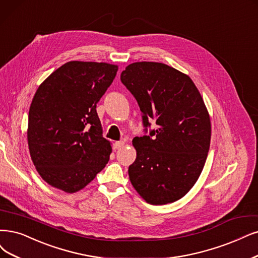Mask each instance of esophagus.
<instances>
[{"label":"esophagus","instance_id":"34e87169","mask_svg":"<svg viewBox=\"0 0 258 258\" xmlns=\"http://www.w3.org/2000/svg\"><path fill=\"white\" fill-rule=\"evenodd\" d=\"M124 146V141H116V142H114V144H113V148L114 149H120V148H122Z\"/></svg>","mask_w":258,"mask_h":258}]
</instances>
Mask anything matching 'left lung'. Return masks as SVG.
Listing matches in <instances>:
<instances>
[{
  "label": "left lung",
  "mask_w": 258,
  "mask_h": 258,
  "mask_svg": "<svg viewBox=\"0 0 258 258\" xmlns=\"http://www.w3.org/2000/svg\"><path fill=\"white\" fill-rule=\"evenodd\" d=\"M120 79L139 105L146 134L133 139L137 156L128 167L131 183L150 204L177 201L196 184L211 145L201 94L188 75L161 62L131 63Z\"/></svg>",
  "instance_id": "obj_1"
}]
</instances>
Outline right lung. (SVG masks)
<instances>
[{"instance_id":"add662e5","label":"right lung","mask_w":258,"mask_h":258,"mask_svg":"<svg viewBox=\"0 0 258 258\" xmlns=\"http://www.w3.org/2000/svg\"><path fill=\"white\" fill-rule=\"evenodd\" d=\"M106 62L69 61L37 89L28 112L27 141L38 173L66 192L88 185L109 160L97 103L116 78Z\"/></svg>"}]
</instances>
